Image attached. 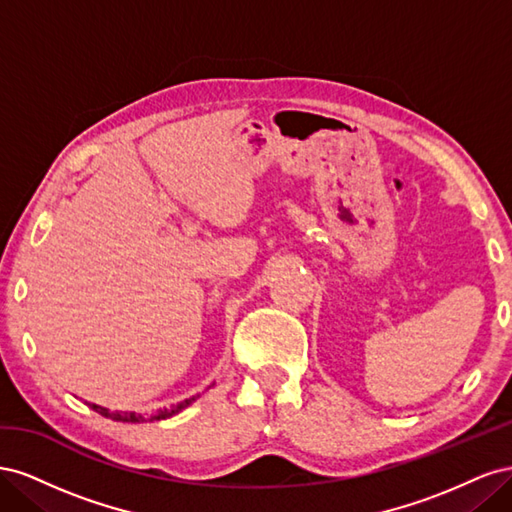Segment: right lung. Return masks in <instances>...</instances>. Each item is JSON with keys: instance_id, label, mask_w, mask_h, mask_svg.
<instances>
[{"instance_id": "add662e5", "label": "right lung", "mask_w": 512, "mask_h": 512, "mask_svg": "<svg viewBox=\"0 0 512 512\" xmlns=\"http://www.w3.org/2000/svg\"><path fill=\"white\" fill-rule=\"evenodd\" d=\"M200 395H194V397H190V399H185V401H179V404H175V406H170V408H160V410H156V412H151V414H143V412H111L108 408H102V406H98V404H87L91 410H96L98 414H102V416H106V418H113V421H119V423H147V421H164V418H170V416H175V414H179L181 410H185L188 408L192 401H196Z\"/></svg>"}]
</instances>
